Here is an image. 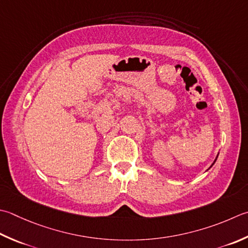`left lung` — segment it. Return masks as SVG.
<instances>
[{
	"mask_svg": "<svg viewBox=\"0 0 248 248\" xmlns=\"http://www.w3.org/2000/svg\"><path fill=\"white\" fill-rule=\"evenodd\" d=\"M218 155H219V153H218ZM218 155H217V157H218ZM217 157H216V159H215V160H214V162H213V164H212V166H211V167H210V168H212V167H213V166H214V163H215V162H216V160H217Z\"/></svg>",
	"mask_w": 248,
	"mask_h": 248,
	"instance_id": "obj_1",
	"label": "left lung"
}]
</instances>
